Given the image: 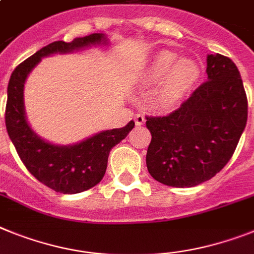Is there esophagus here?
Returning a JSON list of instances; mask_svg holds the SVG:
<instances>
[{"label":"esophagus","instance_id":"esophagus-1","mask_svg":"<svg viewBox=\"0 0 254 254\" xmlns=\"http://www.w3.org/2000/svg\"><path fill=\"white\" fill-rule=\"evenodd\" d=\"M133 119H135L136 126H142L145 123V117L142 116V114H136V116L133 117Z\"/></svg>","mask_w":254,"mask_h":254}]
</instances>
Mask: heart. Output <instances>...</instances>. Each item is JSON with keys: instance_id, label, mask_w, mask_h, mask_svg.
<instances>
[{"instance_id": "obj_1", "label": "heart", "mask_w": 254, "mask_h": 254, "mask_svg": "<svg viewBox=\"0 0 254 254\" xmlns=\"http://www.w3.org/2000/svg\"><path fill=\"white\" fill-rule=\"evenodd\" d=\"M200 78V68L191 59H177V55L162 50L151 58L145 71V81L158 84L151 103L159 110H171L188 96Z\"/></svg>"}]
</instances>
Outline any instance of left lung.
Instances as JSON below:
<instances>
[{
	"mask_svg": "<svg viewBox=\"0 0 254 254\" xmlns=\"http://www.w3.org/2000/svg\"><path fill=\"white\" fill-rule=\"evenodd\" d=\"M205 71L208 81L179 109L166 117H146L151 133L146 167L167 186L192 188L216 176L246 128L248 101L233 60L208 55Z\"/></svg>",
	"mask_w": 254,
	"mask_h": 254,
	"instance_id": "8db88e82",
	"label": "left lung"
}]
</instances>
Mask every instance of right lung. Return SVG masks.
Masks as SVG:
<instances>
[{"label": "right lung", "mask_w": 254, "mask_h": 254, "mask_svg": "<svg viewBox=\"0 0 254 254\" xmlns=\"http://www.w3.org/2000/svg\"><path fill=\"white\" fill-rule=\"evenodd\" d=\"M108 43L109 38L104 33L79 37L69 43L56 41L19 64L8 81L5 113L8 137L27 170L38 181L58 192L77 194L100 183L105 175L110 150L128 135L135 122L131 121L122 128L97 132L75 144H54L37 135L28 123L24 84L30 71L43 58L70 54L92 46H106Z\"/></svg>", "instance_id": "add662e5"}]
</instances>
